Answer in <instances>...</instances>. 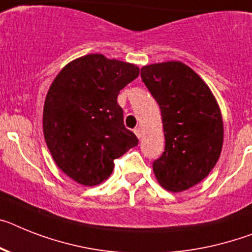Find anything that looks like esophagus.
Returning a JSON list of instances; mask_svg holds the SVG:
<instances>
[{"label": "esophagus", "mask_w": 252, "mask_h": 252, "mask_svg": "<svg viewBox=\"0 0 252 252\" xmlns=\"http://www.w3.org/2000/svg\"><path fill=\"white\" fill-rule=\"evenodd\" d=\"M133 132H134V134H136L138 138H141V137H142V130H141V128H139V126L134 128V130H133Z\"/></svg>", "instance_id": "1"}]
</instances>
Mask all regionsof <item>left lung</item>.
Wrapping results in <instances>:
<instances>
[{
    "label": "left lung",
    "mask_w": 252,
    "mask_h": 252,
    "mask_svg": "<svg viewBox=\"0 0 252 252\" xmlns=\"http://www.w3.org/2000/svg\"><path fill=\"white\" fill-rule=\"evenodd\" d=\"M141 77L161 110L165 151L152 168L158 185L182 192L206 178L219 160L224 126L209 86L181 61L145 65Z\"/></svg>",
    "instance_id": "left-lung-1"
}]
</instances>
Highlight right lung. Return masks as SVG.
<instances>
[{
    "label": "right lung",
    "instance_id": "1",
    "mask_svg": "<svg viewBox=\"0 0 252 252\" xmlns=\"http://www.w3.org/2000/svg\"><path fill=\"white\" fill-rule=\"evenodd\" d=\"M139 75L130 63L91 54L70 61L51 83L43 106V134L65 174L92 187L109 178L114 160L138 145L118 103L120 91Z\"/></svg>",
    "mask_w": 252,
    "mask_h": 252
}]
</instances>
